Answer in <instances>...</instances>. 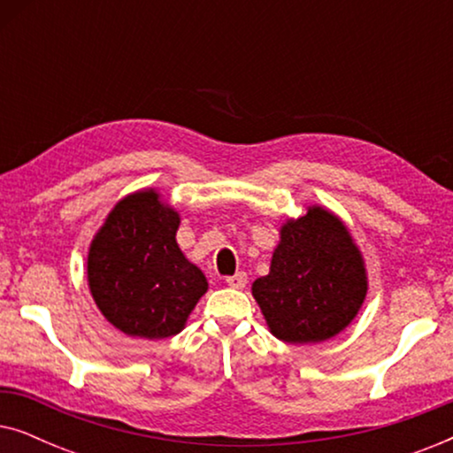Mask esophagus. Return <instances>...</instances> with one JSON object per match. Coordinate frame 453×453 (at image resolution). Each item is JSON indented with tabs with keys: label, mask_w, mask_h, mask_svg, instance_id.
Returning a JSON list of instances; mask_svg holds the SVG:
<instances>
[{
	"label": "esophagus",
	"mask_w": 453,
	"mask_h": 453,
	"mask_svg": "<svg viewBox=\"0 0 453 453\" xmlns=\"http://www.w3.org/2000/svg\"><path fill=\"white\" fill-rule=\"evenodd\" d=\"M226 284L231 288H245L247 287V274H245V272H237L234 276L226 278Z\"/></svg>",
	"instance_id": "34e87169"
}]
</instances>
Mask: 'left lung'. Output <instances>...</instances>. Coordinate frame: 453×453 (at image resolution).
Wrapping results in <instances>:
<instances>
[{
	"instance_id": "left-lung-1",
	"label": "left lung",
	"mask_w": 453,
	"mask_h": 453,
	"mask_svg": "<svg viewBox=\"0 0 453 453\" xmlns=\"http://www.w3.org/2000/svg\"><path fill=\"white\" fill-rule=\"evenodd\" d=\"M270 272L251 284L272 336L326 342L352 324L369 290L363 251L350 228L319 203L280 225Z\"/></svg>"
}]
</instances>
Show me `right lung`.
Masks as SVG:
<instances>
[{
    "instance_id": "right-lung-1",
    "label": "right lung",
    "mask_w": 453,
    "mask_h": 453,
    "mask_svg": "<svg viewBox=\"0 0 453 453\" xmlns=\"http://www.w3.org/2000/svg\"><path fill=\"white\" fill-rule=\"evenodd\" d=\"M179 225V210L157 188H144L123 196L90 241L88 290L126 336H175L206 295V276L177 243Z\"/></svg>"
}]
</instances>
